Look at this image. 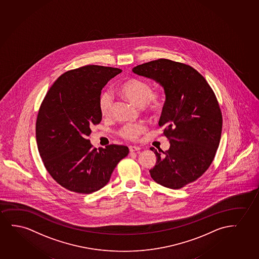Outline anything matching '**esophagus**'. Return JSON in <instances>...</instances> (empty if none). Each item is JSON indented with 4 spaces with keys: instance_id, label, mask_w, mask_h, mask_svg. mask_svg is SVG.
<instances>
[{
    "instance_id": "esophagus-1",
    "label": "esophagus",
    "mask_w": 259,
    "mask_h": 259,
    "mask_svg": "<svg viewBox=\"0 0 259 259\" xmlns=\"http://www.w3.org/2000/svg\"><path fill=\"white\" fill-rule=\"evenodd\" d=\"M128 149H130V152H131V153H133V152H137V151L140 150V147H139V146H130Z\"/></svg>"
}]
</instances>
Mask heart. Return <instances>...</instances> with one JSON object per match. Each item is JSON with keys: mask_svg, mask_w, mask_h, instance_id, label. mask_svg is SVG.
Returning a JSON list of instances; mask_svg holds the SVG:
<instances>
[{"mask_svg": "<svg viewBox=\"0 0 259 259\" xmlns=\"http://www.w3.org/2000/svg\"><path fill=\"white\" fill-rule=\"evenodd\" d=\"M118 94L152 116H158L165 106V93L162 91H153L148 80L139 78H128L117 88ZM99 112L102 116H108L113 109V99L107 92H104L99 100ZM146 127L141 123L125 124L120 130V137L127 140H136L146 132Z\"/></svg>", "mask_w": 259, "mask_h": 259, "instance_id": "obj_1", "label": "heart"}]
</instances>
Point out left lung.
Here are the masks:
<instances>
[{"label":"left lung","instance_id":"obj_1","mask_svg":"<svg viewBox=\"0 0 259 259\" xmlns=\"http://www.w3.org/2000/svg\"><path fill=\"white\" fill-rule=\"evenodd\" d=\"M133 73L163 87L166 101L159 126L169 140L150 175L160 186L180 189L202 176L214 160L222 132V113L214 91L192 66L160 59L137 66Z\"/></svg>","mask_w":259,"mask_h":259}]
</instances>
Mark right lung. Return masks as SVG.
Listing matches in <instances>:
<instances>
[{
  "instance_id": "1",
  "label": "right lung",
  "mask_w": 259,
  "mask_h": 259,
  "mask_svg": "<svg viewBox=\"0 0 259 259\" xmlns=\"http://www.w3.org/2000/svg\"><path fill=\"white\" fill-rule=\"evenodd\" d=\"M121 70L82 66L59 76L50 88L37 115L36 141L49 174L64 188L91 193L109 182L117 164L127 156L125 146L94 148L88 137L102 120L101 91Z\"/></svg>"
}]
</instances>
